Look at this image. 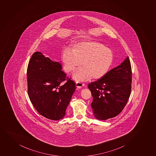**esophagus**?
Segmentation results:
<instances>
[{"label":"esophagus","instance_id":"34e87169","mask_svg":"<svg viewBox=\"0 0 156 156\" xmlns=\"http://www.w3.org/2000/svg\"><path fill=\"white\" fill-rule=\"evenodd\" d=\"M84 86V84H83V83H82V82H76V87H77V88H82V87H83Z\"/></svg>","mask_w":156,"mask_h":156}]
</instances>
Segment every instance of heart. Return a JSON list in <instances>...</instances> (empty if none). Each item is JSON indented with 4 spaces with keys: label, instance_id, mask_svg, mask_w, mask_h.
Segmentation results:
<instances>
[{
    "label": "heart",
    "instance_id": "obj_1",
    "mask_svg": "<svg viewBox=\"0 0 156 156\" xmlns=\"http://www.w3.org/2000/svg\"><path fill=\"white\" fill-rule=\"evenodd\" d=\"M64 51L62 61L65 70L70 73L81 65L83 67L74 72L73 78L79 82L90 77L98 80L108 71L113 61V55L109 49L96 41H84Z\"/></svg>",
    "mask_w": 156,
    "mask_h": 156
}]
</instances>
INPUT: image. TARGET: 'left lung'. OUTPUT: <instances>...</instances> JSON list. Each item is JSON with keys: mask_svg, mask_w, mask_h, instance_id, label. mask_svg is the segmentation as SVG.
<instances>
[{"mask_svg": "<svg viewBox=\"0 0 156 156\" xmlns=\"http://www.w3.org/2000/svg\"><path fill=\"white\" fill-rule=\"evenodd\" d=\"M131 77V64L127 56L120 65L89 84L93 97L91 105L95 118L108 120L123 110L130 95Z\"/></svg>", "mask_w": 156, "mask_h": 156, "instance_id": "left-lung-1", "label": "left lung"}]
</instances>
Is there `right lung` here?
<instances>
[{
    "mask_svg": "<svg viewBox=\"0 0 156 156\" xmlns=\"http://www.w3.org/2000/svg\"><path fill=\"white\" fill-rule=\"evenodd\" d=\"M62 69L61 64L40 52L33 53L28 64L30 100L40 115L50 120L64 118L76 90L75 83L67 77Z\"/></svg>",
    "mask_w": 156,
    "mask_h": 156,
    "instance_id": "1",
    "label": "right lung"
}]
</instances>
